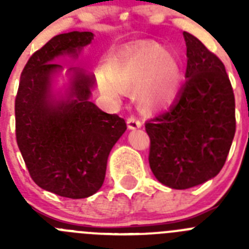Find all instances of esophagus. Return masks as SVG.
I'll list each match as a JSON object with an SVG mask.
<instances>
[{"label": "esophagus", "instance_id": "obj_1", "mask_svg": "<svg viewBox=\"0 0 249 249\" xmlns=\"http://www.w3.org/2000/svg\"><path fill=\"white\" fill-rule=\"evenodd\" d=\"M127 126H128L129 129L140 128V127L142 126V122H141V120H138L137 117H135V116H129V117L127 118Z\"/></svg>", "mask_w": 249, "mask_h": 249}]
</instances>
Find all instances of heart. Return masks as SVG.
Here are the masks:
<instances>
[{
    "instance_id": "b5f03b06",
    "label": "heart",
    "mask_w": 249,
    "mask_h": 249,
    "mask_svg": "<svg viewBox=\"0 0 249 249\" xmlns=\"http://www.w3.org/2000/svg\"><path fill=\"white\" fill-rule=\"evenodd\" d=\"M101 91L117 98L123 89L136 87L140 106L146 111L166 107L176 98L181 70L175 57L157 43H146L111 59L98 73Z\"/></svg>"
}]
</instances>
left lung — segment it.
I'll return each mask as SVG.
<instances>
[{"instance_id": "8db88e82", "label": "left lung", "mask_w": 249, "mask_h": 249, "mask_svg": "<svg viewBox=\"0 0 249 249\" xmlns=\"http://www.w3.org/2000/svg\"><path fill=\"white\" fill-rule=\"evenodd\" d=\"M186 82L168 111L147 121L149 167L176 190L198 186L219 173L236 133V102L223 62L197 37L183 32Z\"/></svg>"}]
</instances>
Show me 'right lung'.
Returning <instances> with one entry per match:
<instances>
[{"label": "right lung", "instance_id": "obj_1", "mask_svg": "<svg viewBox=\"0 0 249 249\" xmlns=\"http://www.w3.org/2000/svg\"><path fill=\"white\" fill-rule=\"evenodd\" d=\"M92 32L54 36L26 63L15 100L16 141L35 183L54 195L78 199L102 187L107 158L126 131V121L89 101L94 78L72 67L70 100L53 105L51 74L62 66L53 58L91 43Z\"/></svg>", "mask_w": 249, "mask_h": 249}]
</instances>
